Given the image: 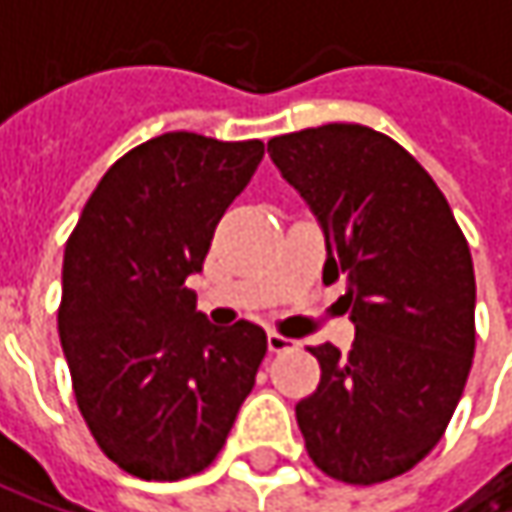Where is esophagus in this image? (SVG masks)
Listing matches in <instances>:
<instances>
[{
    "label": "esophagus",
    "instance_id": "obj_1",
    "mask_svg": "<svg viewBox=\"0 0 512 512\" xmlns=\"http://www.w3.org/2000/svg\"><path fill=\"white\" fill-rule=\"evenodd\" d=\"M266 347H269V353H287V350L296 347V341H290V338H284L278 332H269L266 335Z\"/></svg>",
    "mask_w": 512,
    "mask_h": 512
}]
</instances>
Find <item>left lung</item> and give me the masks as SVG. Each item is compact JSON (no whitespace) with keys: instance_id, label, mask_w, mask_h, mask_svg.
Returning a JSON list of instances; mask_svg holds the SVG:
<instances>
[{"instance_id":"obj_1","label":"left lung","mask_w":512,"mask_h":512,"mask_svg":"<svg viewBox=\"0 0 512 512\" xmlns=\"http://www.w3.org/2000/svg\"><path fill=\"white\" fill-rule=\"evenodd\" d=\"M284 180L326 234L323 281L344 278L347 356L320 344V385L296 403L314 465L370 486L406 474L445 436L474 358V263L448 198L385 133L326 124L269 139Z\"/></svg>"}]
</instances>
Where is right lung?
<instances>
[{"label":"right lung","instance_id":"obj_1","mask_svg":"<svg viewBox=\"0 0 512 512\" xmlns=\"http://www.w3.org/2000/svg\"><path fill=\"white\" fill-rule=\"evenodd\" d=\"M260 159V139L156 136L103 174L64 246L58 338L76 406L133 477L204 471L255 388L266 332L207 323L186 278Z\"/></svg>","mask_w":512,"mask_h":512}]
</instances>
